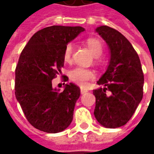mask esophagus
Returning a JSON list of instances; mask_svg holds the SVG:
<instances>
[{
    "mask_svg": "<svg viewBox=\"0 0 154 154\" xmlns=\"http://www.w3.org/2000/svg\"><path fill=\"white\" fill-rule=\"evenodd\" d=\"M88 90H87V88H84V87H81V93L82 94H85L87 93Z\"/></svg>",
    "mask_w": 154,
    "mask_h": 154,
    "instance_id": "1",
    "label": "esophagus"
}]
</instances>
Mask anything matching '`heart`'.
I'll use <instances>...</instances> for the list:
<instances>
[{
  "instance_id": "obj_1",
  "label": "heart",
  "mask_w": 154,
  "mask_h": 154,
  "mask_svg": "<svg viewBox=\"0 0 154 154\" xmlns=\"http://www.w3.org/2000/svg\"><path fill=\"white\" fill-rule=\"evenodd\" d=\"M87 44L91 52L94 56L98 57L103 52V44L102 42L97 38H89L87 40ZM73 52V44L67 43L63 51V59L65 62H69L72 58ZM68 76L71 81L79 85H85L87 82L95 77V73L89 68L82 67H76L71 69L68 72Z\"/></svg>"
}]
</instances>
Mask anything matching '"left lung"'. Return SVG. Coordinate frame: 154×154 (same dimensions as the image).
Returning <instances> with one entry per match:
<instances>
[{
	"label": "left lung",
	"mask_w": 154,
	"mask_h": 154,
	"mask_svg": "<svg viewBox=\"0 0 154 154\" xmlns=\"http://www.w3.org/2000/svg\"><path fill=\"white\" fill-rule=\"evenodd\" d=\"M96 32L108 45L110 58L106 72L97 81L104 87L93 90L94 115L104 127L118 128L129 121L142 100L144 78L141 63L121 33L106 25L97 27Z\"/></svg>",
	"instance_id": "1"
}]
</instances>
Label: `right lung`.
Instances as JSON below:
<instances>
[{"label":"right lung","instance_id":"right-lung-1","mask_svg":"<svg viewBox=\"0 0 154 154\" xmlns=\"http://www.w3.org/2000/svg\"><path fill=\"white\" fill-rule=\"evenodd\" d=\"M85 29L53 25L36 32L22 50L15 68V97L30 125L50 134L63 131L73 118L80 88L66 84L63 91L54 89L52 80L64 66L67 43ZM65 82L68 77L64 76Z\"/></svg>","mask_w":154,"mask_h":154}]
</instances>
